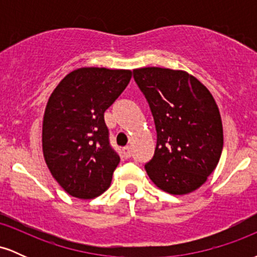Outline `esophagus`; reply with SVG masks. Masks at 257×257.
<instances>
[{
    "instance_id": "obj_1",
    "label": "esophagus",
    "mask_w": 257,
    "mask_h": 257,
    "mask_svg": "<svg viewBox=\"0 0 257 257\" xmlns=\"http://www.w3.org/2000/svg\"><path fill=\"white\" fill-rule=\"evenodd\" d=\"M122 153H123V156H124L125 158H129L132 156V149L129 146H125V147H123V150H122Z\"/></svg>"
}]
</instances>
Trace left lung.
<instances>
[{
    "label": "left lung",
    "mask_w": 257,
    "mask_h": 257,
    "mask_svg": "<svg viewBox=\"0 0 257 257\" xmlns=\"http://www.w3.org/2000/svg\"><path fill=\"white\" fill-rule=\"evenodd\" d=\"M133 76L157 132L155 155L145 164L147 175L168 193L192 192L214 172L222 152V123L213 95L180 70L143 67Z\"/></svg>",
    "instance_id": "left-lung-1"
}]
</instances>
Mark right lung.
<instances>
[{"mask_svg": "<svg viewBox=\"0 0 257 257\" xmlns=\"http://www.w3.org/2000/svg\"><path fill=\"white\" fill-rule=\"evenodd\" d=\"M129 70L82 67L52 93L43 117L42 146L53 178L76 198L105 192L119 163L104 113L125 89Z\"/></svg>", "mask_w": 257, "mask_h": 257, "instance_id": "add662e5", "label": "right lung"}]
</instances>
